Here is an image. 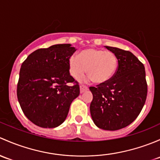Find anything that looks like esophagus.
<instances>
[{
  "label": "esophagus",
  "mask_w": 160,
  "mask_h": 160,
  "mask_svg": "<svg viewBox=\"0 0 160 160\" xmlns=\"http://www.w3.org/2000/svg\"><path fill=\"white\" fill-rule=\"evenodd\" d=\"M88 89V88L87 86H85V85H80V92L81 93H83V92L87 91Z\"/></svg>",
  "instance_id": "34e87169"
}]
</instances>
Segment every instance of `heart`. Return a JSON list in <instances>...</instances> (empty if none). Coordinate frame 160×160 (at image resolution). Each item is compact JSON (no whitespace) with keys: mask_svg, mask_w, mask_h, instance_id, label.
I'll return each mask as SVG.
<instances>
[{"mask_svg":"<svg viewBox=\"0 0 160 160\" xmlns=\"http://www.w3.org/2000/svg\"><path fill=\"white\" fill-rule=\"evenodd\" d=\"M118 61L116 54L102 49L86 48L78 56L72 55L68 61V72L75 79L82 78L86 71L90 79L96 84H104L116 74Z\"/></svg>","mask_w":160,"mask_h":160,"instance_id":"heart-1","label":"heart"}]
</instances>
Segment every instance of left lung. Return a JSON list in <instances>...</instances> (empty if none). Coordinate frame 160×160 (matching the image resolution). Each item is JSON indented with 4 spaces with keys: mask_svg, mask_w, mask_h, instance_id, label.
Instances as JSON below:
<instances>
[{
    "mask_svg": "<svg viewBox=\"0 0 160 160\" xmlns=\"http://www.w3.org/2000/svg\"><path fill=\"white\" fill-rule=\"evenodd\" d=\"M118 58V68L104 84L90 87L93 98L90 112L94 123L104 130L115 131L131 124L140 113L147 96L143 64L132 52L105 46Z\"/></svg>",
    "mask_w": 160,
    "mask_h": 160,
    "instance_id": "1",
    "label": "left lung"
}]
</instances>
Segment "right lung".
<instances>
[{
    "instance_id": "add662e5",
    "label": "right lung",
    "mask_w": 160,
    "mask_h": 160,
    "mask_svg": "<svg viewBox=\"0 0 160 160\" xmlns=\"http://www.w3.org/2000/svg\"><path fill=\"white\" fill-rule=\"evenodd\" d=\"M75 51L70 44H55L34 51L21 65L18 99L24 114L36 126H60L72 101L79 95V85L68 66L69 57ZM68 83L74 85L68 87Z\"/></svg>"
}]
</instances>
